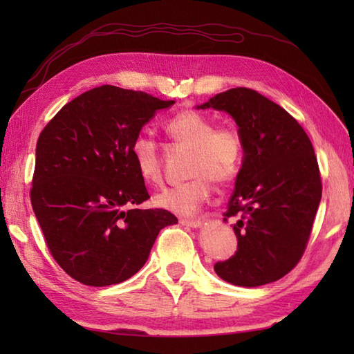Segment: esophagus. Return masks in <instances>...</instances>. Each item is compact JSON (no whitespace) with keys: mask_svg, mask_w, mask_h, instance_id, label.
Listing matches in <instances>:
<instances>
[{"mask_svg":"<svg viewBox=\"0 0 354 354\" xmlns=\"http://www.w3.org/2000/svg\"><path fill=\"white\" fill-rule=\"evenodd\" d=\"M179 223L184 225V227H190V228H198L201 227V221L199 219H179Z\"/></svg>","mask_w":354,"mask_h":354,"instance_id":"esophagus-1","label":"esophagus"}]
</instances>
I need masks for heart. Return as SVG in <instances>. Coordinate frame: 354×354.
Segmentation results:
<instances>
[{
    "instance_id": "obj_1",
    "label": "heart",
    "mask_w": 354,
    "mask_h": 354,
    "mask_svg": "<svg viewBox=\"0 0 354 354\" xmlns=\"http://www.w3.org/2000/svg\"><path fill=\"white\" fill-rule=\"evenodd\" d=\"M164 131L176 145L190 149L192 179L158 193L155 204L175 214L192 216L208 199L213 181L223 185L237 178L243 162V141L232 126H214L212 118L193 109L171 117L164 124ZM131 156L142 181L147 184L161 181L160 149L152 137H135Z\"/></svg>"
}]
</instances>
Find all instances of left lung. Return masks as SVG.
<instances>
[{"label": "left lung", "mask_w": 354, "mask_h": 354, "mask_svg": "<svg viewBox=\"0 0 354 354\" xmlns=\"http://www.w3.org/2000/svg\"><path fill=\"white\" fill-rule=\"evenodd\" d=\"M236 120L243 162L223 221L234 219L236 254L214 265L222 280L245 288L280 280L309 242L322 184L312 142L288 111L250 88L216 94L198 109Z\"/></svg>", "instance_id": "8db88e82"}]
</instances>
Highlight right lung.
<instances>
[{"label":"right lung","mask_w":354,"mask_h":354,"mask_svg":"<svg viewBox=\"0 0 354 354\" xmlns=\"http://www.w3.org/2000/svg\"><path fill=\"white\" fill-rule=\"evenodd\" d=\"M173 103L103 85L66 103L41 132L30 199L53 259L74 280H127L158 232L178 223L167 209L137 208L150 196L131 156L141 127Z\"/></svg>","instance_id":"right-lung-1"}]
</instances>
